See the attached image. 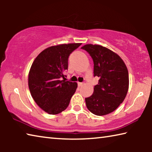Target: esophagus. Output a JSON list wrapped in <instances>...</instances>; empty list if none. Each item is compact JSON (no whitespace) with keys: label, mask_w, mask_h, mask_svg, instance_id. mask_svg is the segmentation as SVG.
Returning <instances> with one entry per match:
<instances>
[{"label":"esophagus","mask_w":152,"mask_h":152,"mask_svg":"<svg viewBox=\"0 0 152 152\" xmlns=\"http://www.w3.org/2000/svg\"><path fill=\"white\" fill-rule=\"evenodd\" d=\"M78 86H83V83H82V82H78Z\"/></svg>","instance_id":"obj_1"}]
</instances>
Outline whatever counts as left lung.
Returning <instances> with one entry per match:
<instances>
[{
    "label": "left lung",
    "mask_w": 152,
    "mask_h": 152,
    "mask_svg": "<svg viewBox=\"0 0 152 152\" xmlns=\"http://www.w3.org/2000/svg\"><path fill=\"white\" fill-rule=\"evenodd\" d=\"M94 61V76L99 78L92 96L86 98L90 111L98 116L116 110L124 101L129 89L127 66L120 56L103 46L86 44L81 48Z\"/></svg>",
    "instance_id": "obj_1"
}]
</instances>
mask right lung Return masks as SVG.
<instances>
[{
	"instance_id": "1",
	"label": "right lung",
	"mask_w": 152,
	"mask_h": 152,
	"mask_svg": "<svg viewBox=\"0 0 152 152\" xmlns=\"http://www.w3.org/2000/svg\"><path fill=\"white\" fill-rule=\"evenodd\" d=\"M80 43L60 44L43 50L33 61L28 85L33 100L50 115H57L68 107L78 84L61 80L68 67V57Z\"/></svg>"
}]
</instances>
